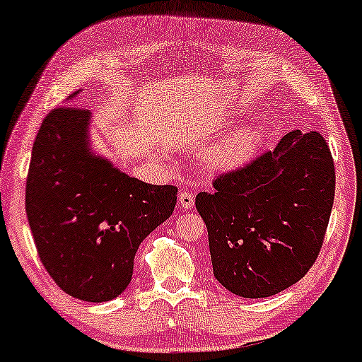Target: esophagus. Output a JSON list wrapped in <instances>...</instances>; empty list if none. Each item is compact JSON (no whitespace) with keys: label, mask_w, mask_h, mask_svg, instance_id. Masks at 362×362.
Segmentation results:
<instances>
[{"label":"esophagus","mask_w":362,"mask_h":362,"mask_svg":"<svg viewBox=\"0 0 362 362\" xmlns=\"http://www.w3.org/2000/svg\"><path fill=\"white\" fill-rule=\"evenodd\" d=\"M178 204H180L182 209L189 211V209L194 207V195L187 192V190H182V192L178 194Z\"/></svg>","instance_id":"1"}]
</instances>
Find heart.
<instances>
[{"instance_id":"heart-1","label":"heart","mask_w":362,"mask_h":362,"mask_svg":"<svg viewBox=\"0 0 362 362\" xmlns=\"http://www.w3.org/2000/svg\"><path fill=\"white\" fill-rule=\"evenodd\" d=\"M261 143L258 126L246 124L209 146L202 153V163L211 172H230L250 162Z\"/></svg>"}]
</instances>
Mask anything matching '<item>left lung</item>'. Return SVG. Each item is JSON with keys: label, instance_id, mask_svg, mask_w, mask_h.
Listing matches in <instances>:
<instances>
[{"label": "left lung", "instance_id": "left-lung-1", "mask_svg": "<svg viewBox=\"0 0 362 362\" xmlns=\"http://www.w3.org/2000/svg\"><path fill=\"white\" fill-rule=\"evenodd\" d=\"M212 187L197 194L195 207L207 226L212 272L226 290L264 298L305 276L335 194L334 160L320 133L293 129Z\"/></svg>", "mask_w": 362, "mask_h": 362}]
</instances>
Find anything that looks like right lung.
<instances>
[{"mask_svg":"<svg viewBox=\"0 0 362 362\" xmlns=\"http://www.w3.org/2000/svg\"><path fill=\"white\" fill-rule=\"evenodd\" d=\"M89 126L90 112L79 107L47 115L33 143L25 207L47 273L71 297L101 303L129 285L134 255L172 216L177 187L145 184L93 153Z\"/></svg>","mask_w":362,"mask_h":362,"instance_id":"obj_1","label":"right lung"}]
</instances>
